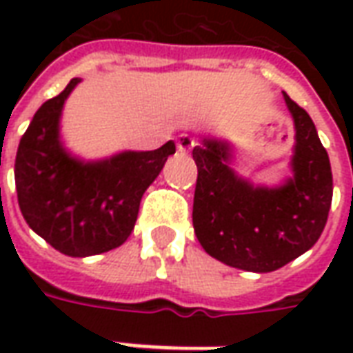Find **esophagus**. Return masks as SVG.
Wrapping results in <instances>:
<instances>
[{
    "instance_id": "34e87169",
    "label": "esophagus",
    "mask_w": 353,
    "mask_h": 353,
    "mask_svg": "<svg viewBox=\"0 0 353 353\" xmlns=\"http://www.w3.org/2000/svg\"><path fill=\"white\" fill-rule=\"evenodd\" d=\"M192 147H194V139H192L191 136L181 134V136L177 138V151H181V153H189Z\"/></svg>"
}]
</instances>
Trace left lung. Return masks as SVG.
<instances>
[{
	"label": "left lung",
	"instance_id": "1",
	"mask_svg": "<svg viewBox=\"0 0 353 353\" xmlns=\"http://www.w3.org/2000/svg\"><path fill=\"white\" fill-rule=\"evenodd\" d=\"M295 124L291 172L281 185H253L230 168L229 141L202 138L192 225L208 255L248 272H272L318 242L333 200L329 154L310 115L283 94Z\"/></svg>",
	"mask_w": 353,
	"mask_h": 353
}]
</instances>
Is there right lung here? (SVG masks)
I'll use <instances>...</instances> for the list:
<instances>
[{
	"mask_svg": "<svg viewBox=\"0 0 353 353\" xmlns=\"http://www.w3.org/2000/svg\"><path fill=\"white\" fill-rule=\"evenodd\" d=\"M37 109L20 139L14 183L20 212L35 234L70 257H88L126 242L147 187L164 168L176 143L154 151H123L101 161H83L60 138V117L72 90Z\"/></svg>",
	"mask_w": 353,
	"mask_h": 353,
	"instance_id": "right-lung-1",
	"label": "right lung"
}]
</instances>
